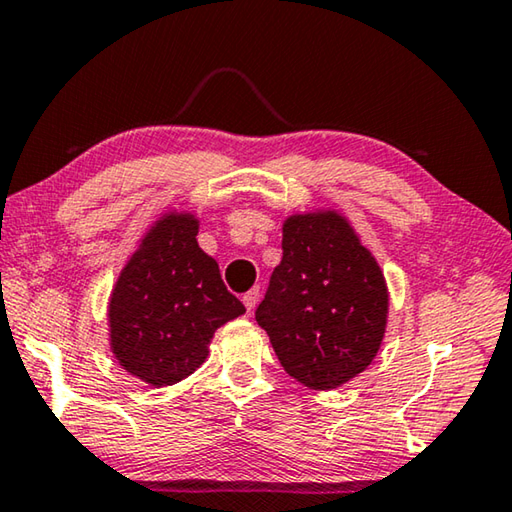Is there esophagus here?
I'll return each instance as SVG.
<instances>
[{"label": "esophagus", "mask_w": 512, "mask_h": 512, "mask_svg": "<svg viewBox=\"0 0 512 512\" xmlns=\"http://www.w3.org/2000/svg\"><path fill=\"white\" fill-rule=\"evenodd\" d=\"M258 297H261V290H258V288L249 290V292L245 294V297H242V303H245V308H247L249 315H251V312H254L256 303H258Z\"/></svg>", "instance_id": "obj_1"}]
</instances>
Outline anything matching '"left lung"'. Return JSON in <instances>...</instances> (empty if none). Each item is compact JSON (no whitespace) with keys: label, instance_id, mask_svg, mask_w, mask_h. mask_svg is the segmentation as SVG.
I'll use <instances>...</instances> for the list:
<instances>
[{"label":"left lung","instance_id":"left-lung-1","mask_svg":"<svg viewBox=\"0 0 512 512\" xmlns=\"http://www.w3.org/2000/svg\"><path fill=\"white\" fill-rule=\"evenodd\" d=\"M380 265L337 211L290 215L256 321L294 380L330 391L373 362L387 328Z\"/></svg>","mask_w":512,"mask_h":512}]
</instances>
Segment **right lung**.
<instances>
[{
  "label": "right lung",
  "instance_id": "obj_1",
  "mask_svg": "<svg viewBox=\"0 0 512 512\" xmlns=\"http://www.w3.org/2000/svg\"><path fill=\"white\" fill-rule=\"evenodd\" d=\"M195 236L191 213L159 218L112 290V353L152 387L188 378L209 355L215 330L245 312Z\"/></svg>",
  "mask_w": 512,
  "mask_h": 512
}]
</instances>
